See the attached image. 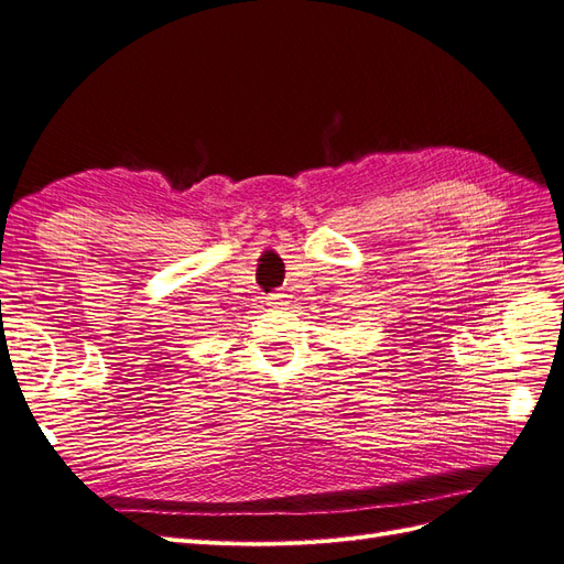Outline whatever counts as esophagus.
Masks as SVG:
<instances>
[{
	"label": "esophagus",
	"instance_id": "obj_1",
	"mask_svg": "<svg viewBox=\"0 0 564 564\" xmlns=\"http://www.w3.org/2000/svg\"><path fill=\"white\" fill-rule=\"evenodd\" d=\"M267 304L269 307H276V310H283L285 304H288V297L283 295V293H271L269 297H267Z\"/></svg>",
	"mask_w": 564,
	"mask_h": 564
}]
</instances>
